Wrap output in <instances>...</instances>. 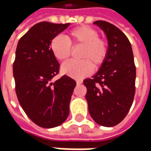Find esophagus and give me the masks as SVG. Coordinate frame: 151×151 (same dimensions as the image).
<instances>
[{"label": "esophagus", "instance_id": "1", "mask_svg": "<svg viewBox=\"0 0 151 151\" xmlns=\"http://www.w3.org/2000/svg\"><path fill=\"white\" fill-rule=\"evenodd\" d=\"M81 83H82V81H81V80H77V81H76V84L77 85L81 84Z\"/></svg>", "mask_w": 151, "mask_h": 151}]
</instances>
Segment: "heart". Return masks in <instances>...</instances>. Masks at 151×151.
I'll use <instances>...</instances> for the list:
<instances>
[{
  "label": "heart",
  "mask_w": 151,
  "mask_h": 151,
  "mask_svg": "<svg viewBox=\"0 0 151 151\" xmlns=\"http://www.w3.org/2000/svg\"><path fill=\"white\" fill-rule=\"evenodd\" d=\"M71 46H82L79 53L80 60H68L61 66L63 74L75 79H81L97 70L107 58L108 45L106 40L99 38L95 28L81 26L71 30L63 38L56 36L50 42V50L55 59L64 60L71 54Z\"/></svg>",
  "instance_id": "1"
}]
</instances>
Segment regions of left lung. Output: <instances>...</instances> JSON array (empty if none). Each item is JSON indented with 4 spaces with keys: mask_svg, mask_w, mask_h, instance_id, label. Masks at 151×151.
Segmentation results:
<instances>
[{
    "mask_svg": "<svg viewBox=\"0 0 151 151\" xmlns=\"http://www.w3.org/2000/svg\"><path fill=\"white\" fill-rule=\"evenodd\" d=\"M106 34L107 58L92 78L83 83L91 117L105 127L119 124L130 109L134 92L136 68L129 40L124 32L105 21L93 22Z\"/></svg>",
    "mask_w": 151,
    "mask_h": 151,
    "instance_id": "8db88e82",
    "label": "left lung"
}]
</instances>
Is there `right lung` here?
Wrapping results in <instances>:
<instances>
[{"mask_svg":"<svg viewBox=\"0 0 151 151\" xmlns=\"http://www.w3.org/2000/svg\"><path fill=\"white\" fill-rule=\"evenodd\" d=\"M70 23L42 22L20 38L13 63L16 93L27 116L42 128L63 124L70 113V101L76 82L63 76L53 81L60 64L50 50V42Z\"/></svg>","mask_w":151,"mask_h":151,"instance_id":"right-lung-1","label":"right lung"}]
</instances>
